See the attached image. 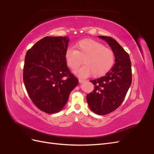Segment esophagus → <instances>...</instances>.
Wrapping results in <instances>:
<instances>
[{
    "instance_id": "esophagus-1",
    "label": "esophagus",
    "mask_w": 154,
    "mask_h": 154,
    "mask_svg": "<svg viewBox=\"0 0 154 154\" xmlns=\"http://www.w3.org/2000/svg\"><path fill=\"white\" fill-rule=\"evenodd\" d=\"M85 80H82V79H79V82H80V83H82L83 82H85Z\"/></svg>"
}]
</instances>
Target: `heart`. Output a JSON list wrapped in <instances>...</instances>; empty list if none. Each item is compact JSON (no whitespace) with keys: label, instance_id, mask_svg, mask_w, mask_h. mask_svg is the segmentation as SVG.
Returning a JSON list of instances; mask_svg holds the SVG:
<instances>
[{"label":"heart","instance_id":"heart-1","mask_svg":"<svg viewBox=\"0 0 154 154\" xmlns=\"http://www.w3.org/2000/svg\"><path fill=\"white\" fill-rule=\"evenodd\" d=\"M76 49L68 48L65 53L67 66L74 70V74L80 78L92 75L100 77L105 75L112 67L114 63V54L110 48L92 39H83L76 44Z\"/></svg>","mask_w":154,"mask_h":154}]
</instances>
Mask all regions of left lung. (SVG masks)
Wrapping results in <instances>:
<instances>
[{"label": "left lung", "mask_w": 154, "mask_h": 154, "mask_svg": "<svg viewBox=\"0 0 154 154\" xmlns=\"http://www.w3.org/2000/svg\"><path fill=\"white\" fill-rule=\"evenodd\" d=\"M112 50L115 63L105 76L91 80L94 89L87 96L91 110L96 114L106 115L122 103L132 83L131 62L128 54L111 37L98 36Z\"/></svg>", "instance_id": "1"}]
</instances>
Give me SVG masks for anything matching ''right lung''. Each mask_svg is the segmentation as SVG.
Listing matches in <instances>:
<instances>
[{
  "instance_id": "1",
  "label": "right lung",
  "mask_w": 154,
  "mask_h": 154,
  "mask_svg": "<svg viewBox=\"0 0 154 154\" xmlns=\"http://www.w3.org/2000/svg\"><path fill=\"white\" fill-rule=\"evenodd\" d=\"M69 42L66 36H45L26 54L23 80L26 91L37 108L46 113L61 110L78 84L65 58Z\"/></svg>"
}]
</instances>
